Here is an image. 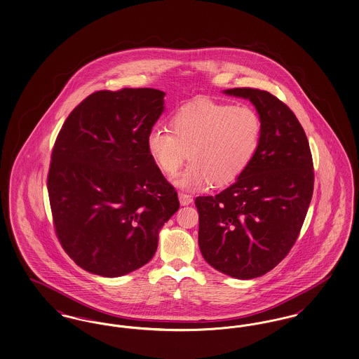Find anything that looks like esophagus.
I'll return each mask as SVG.
<instances>
[{"mask_svg": "<svg viewBox=\"0 0 359 359\" xmlns=\"http://www.w3.org/2000/svg\"><path fill=\"white\" fill-rule=\"evenodd\" d=\"M179 202H180V205H188L194 202V199H192V196L188 195V194L179 192Z\"/></svg>", "mask_w": 359, "mask_h": 359, "instance_id": "obj_1", "label": "esophagus"}]
</instances>
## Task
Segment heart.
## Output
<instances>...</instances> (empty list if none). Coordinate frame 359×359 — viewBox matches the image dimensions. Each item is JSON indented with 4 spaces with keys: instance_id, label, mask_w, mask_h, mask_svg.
Wrapping results in <instances>:
<instances>
[{
    "instance_id": "b5f03b06",
    "label": "heart",
    "mask_w": 359,
    "mask_h": 359,
    "mask_svg": "<svg viewBox=\"0 0 359 359\" xmlns=\"http://www.w3.org/2000/svg\"><path fill=\"white\" fill-rule=\"evenodd\" d=\"M170 130L154 128L147 136V149L160 171L173 176L192 160L175 183L201 189L212 182L226 186L246 171L256 156L262 122L250 106L196 101L179 109Z\"/></svg>"
}]
</instances>
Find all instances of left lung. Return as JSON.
<instances>
[{"label":"left lung","mask_w":359,"mask_h":359,"mask_svg":"<svg viewBox=\"0 0 359 359\" xmlns=\"http://www.w3.org/2000/svg\"><path fill=\"white\" fill-rule=\"evenodd\" d=\"M253 103L262 122L250 165L215 196H198L199 248L221 273L239 280L272 271L290 253L307 215L313 164L307 136L285 103L268 91L229 88Z\"/></svg>","instance_id":"1"}]
</instances>
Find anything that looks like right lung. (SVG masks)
<instances>
[{"instance_id":"obj_1","label":"right lung","mask_w":359,"mask_h":359,"mask_svg":"<svg viewBox=\"0 0 359 359\" xmlns=\"http://www.w3.org/2000/svg\"><path fill=\"white\" fill-rule=\"evenodd\" d=\"M164 97L156 88L97 91L56 138L47 183L55 230L88 273L120 277L149 262L161 227L179 210L147 149Z\"/></svg>"}]
</instances>
